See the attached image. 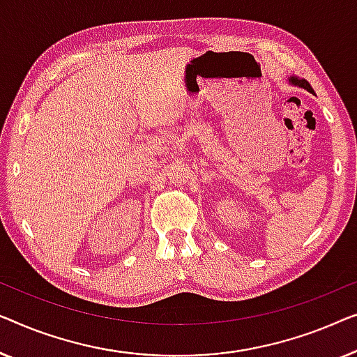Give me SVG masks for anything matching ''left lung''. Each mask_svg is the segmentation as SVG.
<instances>
[{
  "label": "left lung",
  "mask_w": 357,
  "mask_h": 357,
  "mask_svg": "<svg viewBox=\"0 0 357 357\" xmlns=\"http://www.w3.org/2000/svg\"><path fill=\"white\" fill-rule=\"evenodd\" d=\"M286 80H288V84H289V85H293V87L304 89V90H307V92L314 93L312 87H310V84H309L307 80H305V79H299V77H296V76H289V77L286 79Z\"/></svg>",
  "instance_id": "obj_1"
}]
</instances>
